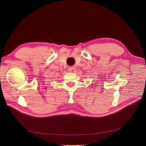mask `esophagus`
Listing matches in <instances>:
<instances>
[{
	"instance_id": "esophagus-1",
	"label": "esophagus",
	"mask_w": 146,
	"mask_h": 146,
	"mask_svg": "<svg viewBox=\"0 0 146 146\" xmlns=\"http://www.w3.org/2000/svg\"><path fill=\"white\" fill-rule=\"evenodd\" d=\"M76 71V68L74 67H70L68 68V72L71 73H74Z\"/></svg>"
}]
</instances>
